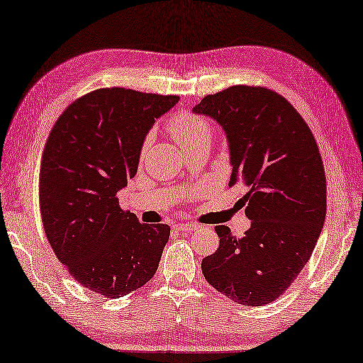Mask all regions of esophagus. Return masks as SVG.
I'll list each match as a JSON object with an SVG mask.
<instances>
[{
    "mask_svg": "<svg viewBox=\"0 0 363 363\" xmlns=\"http://www.w3.org/2000/svg\"><path fill=\"white\" fill-rule=\"evenodd\" d=\"M175 229H177V231H180V233H191L192 229H196V225L179 223V225H175Z\"/></svg>",
    "mask_w": 363,
    "mask_h": 363,
    "instance_id": "esophagus-1",
    "label": "esophagus"
}]
</instances>
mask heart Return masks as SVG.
Listing matches in <instances>:
<instances>
[{"mask_svg":"<svg viewBox=\"0 0 363 363\" xmlns=\"http://www.w3.org/2000/svg\"><path fill=\"white\" fill-rule=\"evenodd\" d=\"M171 135L179 141V145L184 149H189L192 146H197L205 141H211L212 138V128L209 123L196 113L189 112H180L175 117L171 118L169 125H167ZM149 140L145 141L143 151L147 147Z\"/></svg>","mask_w":363,"mask_h":363,"instance_id":"b5f03b06","label":"heart"}]
</instances>
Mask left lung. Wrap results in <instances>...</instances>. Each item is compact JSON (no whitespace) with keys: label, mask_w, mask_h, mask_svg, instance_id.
Segmentation results:
<instances>
[{"label":"left lung","mask_w":363,"mask_h":363,"mask_svg":"<svg viewBox=\"0 0 363 363\" xmlns=\"http://www.w3.org/2000/svg\"><path fill=\"white\" fill-rule=\"evenodd\" d=\"M222 126L233 166L231 182L251 228L237 238L216 226L218 250L201 260L203 276L245 306L276 300L311 257L326 216V179L319 147L300 113L263 87L233 86L192 108Z\"/></svg>","instance_id":"1"}]
</instances>
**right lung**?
<instances>
[{
  "label": "right lung",
  "instance_id": "obj_1",
  "mask_svg": "<svg viewBox=\"0 0 363 363\" xmlns=\"http://www.w3.org/2000/svg\"><path fill=\"white\" fill-rule=\"evenodd\" d=\"M177 95L123 87L74 101L52 128L40 171L44 233L58 260L84 288L118 298L152 279L171 228L146 225L120 208L141 147Z\"/></svg>",
  "mask_w": 363,
  "mask_h": 363
}]
</instances>
